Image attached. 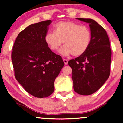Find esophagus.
<instances>
[{"instance_id":"obj_1","label":"esophagus","mask_w":123,"mask_h":123,"mask_svg":"<svg viewBox=\"0 0 123 123\" xmlns=\"http://www.w3.org/2000/svg\"><path fill=\"white\" fill-rule=\"evenodd\" d=\"M63 62H64V63H65V65L68 64V60H66V59H63Z\"/></svg>"}]
</instances>
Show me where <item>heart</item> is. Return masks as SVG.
I'll return each mask as SVG.
<instances>
[{
	"instance_id": "heart-1",
	"label": "heart",
	"mask_w": 123,
	"mask_h": 123,
	"mask_svg": "<svg viewBox=\"0 0 123 123\" xmlns=\"http://www.w3.org/2000/svg\"><path fill=\"white\" fill-rule=\"evenodd\" d=\"M54 31L46 34L45 41L53 51L58 50L64 42L65 46L60 50L63 56H80L89 47L91 34L86 26L73 21H60L54 25Z\"/></svg>"
}]
</instances>
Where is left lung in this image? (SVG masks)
Here are the masks:
<instances>
[{
    "label": "left lung",
    "instance_id": "1",
    "mask_svg": "<svg viewBox=\"0 0 123 123\" xmlns=\"http://www.w3.org/2000/svg\"><path fill=\"white\" fill-rule=\"evenodd\" d=\"M89 24L91 39L88 49L83 54L68 64L72 69L73 88L78 94H94L105 83L110 74L111 49L106 31L91 18H77Z\"/></svg>",
    "mask_w": 123,
    "mask_h": 123
}]
</instances>
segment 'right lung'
Instances as JSON below:
<instances>
[{"label": "right lung", "mask_w": 123, "mask_h": 123, "mask_svg": "<svg viewBox=\"0 0 123 123\" xmlns=\"http://www.w3.org/2000/svg\"><path fill=\"white\" fill-rule=\"evenodd\" d=\"M51 20L31 24L18 34L11 54L16 80L27 92L45 98L54 92V82L64 66L62 57L45 41Z\"/></svg>", "instance_id": "right-lung-1"}]
</instances>
